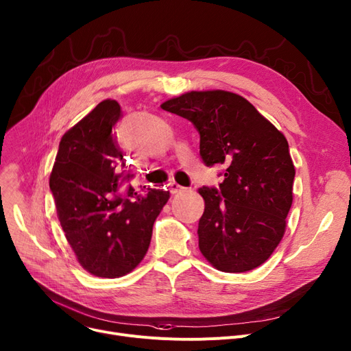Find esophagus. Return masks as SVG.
Here are the masks:
<instances>
[{
    "label": "esophagus",
    "instance_id": "obj_1",
    "mask_svg": "<svg viewBox=\"0 0 351 351\" xmlns=\"http://www.w3.org/2000/svg\"><path fill=\"white\" fill-rule=\"evenodd\" d=\"M168 188H169V191H171V193H178L180 189H183L180 185H178L176 182H171V183H168Z\"/></svg>",
    "mask_w": 351,
    "mask_h": 351
}]
</instances>
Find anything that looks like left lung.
Segmentation results:
<instances>
[{
    "mask_svg": "<svg viewBox=\"0 0 351 351\" xmlns=\"http://www.w3.org/2000/svg\"><path fill=\"white\" fill-rule=\"evenodd\" d=\"M160 108L195 125L208 166L226 168L219 191H197L205 200L199 250L220 271L259 267L283 239L293 202L287 139L247 99L223 89L185 92Z\"/></svg>",
    "mask_w": 351,
    "mask_h": 351,
    "instance_id": "8db88e82",
    "label": "left lung"
}]
</instances>
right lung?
<instances>
[{"label":"right lung","mask_w":351,"mask_h":351,"mask_svg":"<svg viewBox=\"0 0 351 351\" xmlns=\"http://www.w3.org/2000/svg\"><path fill=\"white\" fill-rule=\"evenodd\" d=\"M121 118L115 99H104L64 134L49 176L57 216L78 263L97 278L131 273L145 257L152 228L169 191L119 193L123 154L112 134ZM145 188V186H143Z\"/></svg>","instance_id":"right-lung-1"}]
</instances>
